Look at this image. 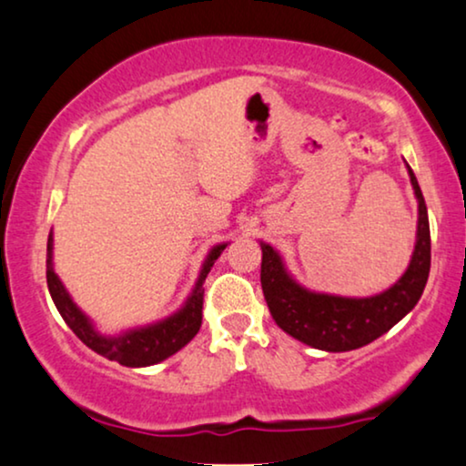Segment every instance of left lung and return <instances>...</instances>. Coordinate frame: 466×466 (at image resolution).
I'll use <instances>...</instances> for the list:
<instances>
[{
    "instance_id": "left-lung-1",
    "label": "left lung",
    "mask_w": 466,
    "mask_h": 466,
    "mask_svg": "<svg viewBox=\"0 0 466 466\" xmlns=\"http://www.w3.org/2000/svg\"><path fill=\"white\" fill-rule=\"evenodd\" d=\"M419 201L417 243L406 273L390 289L373 297H339L297 284L271 245L260 243V284L271 317L284 332L323 351H351L389 332L421 299L430 276V221L421 188L410 167Z\"/></svg>"
}]
</instances>
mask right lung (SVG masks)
<instances>
[{"instance_id":"right-lung-1","label":"right lung","mask_w":466,"mask_h":466,"mask_svg":"<svg viewBox=\"0 0 466 466\" xmlns=\"http://www.w3.org/2000/svg\"><path fill=\"white\" fill-rule=\"evenodd\" d=\"M228 243L217 245L210 249L208 258L204 260L198 282L190 297L187 299L176 315L162 319V321L154 325H145V328L127 329L119 336H102L97 329L93 328V323L88 321V317L73 304V299L66 293L58 276L54 271L52 262V249H54V238L49 234L47 238V287L49 295H52L56 308H58L60 317L65 319V323L73 329V334L82 340L84 345L91 347L93 351H97L99 356L108 358L123 364V367H149V364L162 362L165 358L176 354L182 350L184 345L193 340V336L199 332L201 328V308H204V279L210 273L212 265L221 251L226 249Z\"/></svg>"}]
</instances>
